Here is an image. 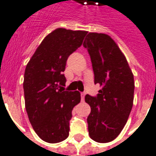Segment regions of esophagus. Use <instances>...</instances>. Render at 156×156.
<instances>
[{"instance_id":"1","label":"esophagus","mask_w":156,"mask_h":156,"mask_svg":"<svg viewBox=\"0 0 156 156\" xmlns=\"http://www.w3.org/2000/svg\"><path fill=\"white\" fill-rule=\"evenodd\" d=\"M85 95H86V93H85V92H81V93H80V98H81V101L85 100Z\"/></svg>"}]
</instances>
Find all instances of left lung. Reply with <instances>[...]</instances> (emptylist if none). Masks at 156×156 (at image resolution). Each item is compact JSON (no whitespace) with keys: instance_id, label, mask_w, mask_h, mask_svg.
I'll use <instances>...</instances> for the list:
<instances>
[{"instance_id":"8db88e82","label":"left lung","mask_w":156,"mask_h":156,"mask_svg":"<svg viewBox=\"0 0 156 156\" xmlns=\"http://www.w3.org/2000/svg\"><path fill=\"white\" fill-rule=\"evenodd\" d=\"M83 47L91 58L94 83L102 87L97 96L85 97L91 106L87 117L89 135L98 143H109L121 133L133 108V75L126 57L109 35L89 33Z\"/></svg>"}]
</instances>
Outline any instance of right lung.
<instances>
[{"instance_id":"1","label":"right lung","mask_w":156,"mask_h":156,"mask_svg":"<svg viewBox=\"0 0 156 156\" xmlns=\"http://www.w3.org/2000/svg\"><path fill=\"white\" fill-rule=\"evenodd\" d=\"M87 31L57 29L37 47L24 71L25 109L33 129L43 141L56 144L69 136L78 91H64L69 56L81 46Z\"/></svg>"}]
</instances>
